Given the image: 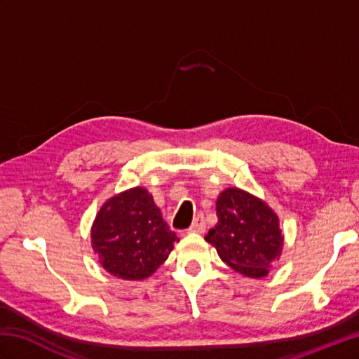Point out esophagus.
<instances>
[{"mask_svg":"<svg viewBox=\"0 0 359 359\" xmlns=\"http://www.w3.org/2000/svg\"><path fill=\"white\" fill-rule=\"evenodd\" d=\"M205 228H207V225H205V219H203L202 215H199L194 219L193 225L189 226V231H191V233H203Z\"/></svg>","mask_w":359,"mask_h":359,"instance_id":"esophagus-1","label":"esophagus"}]
</instances>
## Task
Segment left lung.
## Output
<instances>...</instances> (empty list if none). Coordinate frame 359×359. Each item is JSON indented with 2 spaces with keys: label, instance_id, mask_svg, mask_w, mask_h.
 <instances>
[{
  "label": "left lung",
  "instance_id": "left-lung-1",
  "mask_svg": "<svg viewBox=\"0 0 359 359\" xmlns=\"http://www.w3.org/2000/svg\"><path fill=\"white\" fill-rule=\"evenodd\" d=\"M217 224L207 239L220 259L248 278H264L282 250L279 219L271 208L238 188H226L216 202Z\"/></svg>",
  "mask_w": 359,
  "mask_h": 359
}]
</instances>
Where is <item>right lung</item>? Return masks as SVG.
Wrapping results in <instances>:
<instances>
[{
    "label": "right lung",
    "mask_w": 359,
    "mask_h": 359,
    "mask_svg": "<svg viewBox=\"0 0 359 359\" xmlns=\"http://www.w3.org/2000/svg\"><path fill=\"white\" fill-rule=\"evenodd\" d=\"M93 248L106 271L121 279L151 276L166 261L179 238L144 188L112 197L93 225Z\"/></svg>",
    "instance_id": "1"
}]
</instances>
